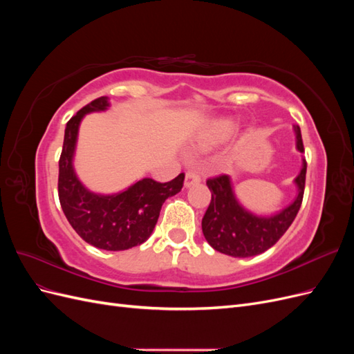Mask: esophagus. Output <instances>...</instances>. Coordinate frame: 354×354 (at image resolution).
Wrapping results in <instances>:
<instances>
[{
    "label": "esophagus",
    "mask_w": 354,
    "mask_h": 354,
    "mask_svg": "<svg viewBox=\"0 0 354 354\" xmlns=\"http://www.w3.org/2000/svg\"><path fill=\"white\" fill-rule=\"evenodd\" d=\"M199 181H201V177H199L196 173H194V171H189V173H187L186 177H185V187L189 189V187H192V186L198 185Z\"/></svg>",
    "instance_id": "esophagus-1"
}]
</instances>
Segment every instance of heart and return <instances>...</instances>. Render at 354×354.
Here are the masks:
<instances>
[{"mask_svg": "<svg viewBox=\"0 0 354 354\" xmlns=\"http://www.w3.org/2000/svg\"><path fill=\"white\" fill-rule=\"evenodd\" d=\"M234 124L233 120H217L214 121L211 125H208L207 130H203L199 137L196 138L195 147L201 149V151H209L212 147H217L221 143H224L234 131Z\"/></svg>", "mask_w": 354, "mask_h": 354, "instance_id": "1", "label": "heart"}]
</instances>
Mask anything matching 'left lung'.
Masks as SVG:
<instances>
[{
    "mask_svg": "<svg viewBox=\"0 0 354 354\" xmlns=\"http://www.w3.org/2000/svg\"><path fill=\"white\" fill-rule=\"evenodd\" d=\"M295 147L304 152L301 130L294 125ZM306 159L301 158V169L294 178L297 195L294 201L273 214H255L245 208L234 194L232 177L220 176L209 178L207 186L211 192V203L202 218V232L214 250L230 257H254L267 251L281 239L291 226L301 207L306 185Z\"/></svg>",
    "mask_w": 354,
    "mask_h": 354,
    "instance_id": "1",
    "label": "left lung"
}]
</instances>
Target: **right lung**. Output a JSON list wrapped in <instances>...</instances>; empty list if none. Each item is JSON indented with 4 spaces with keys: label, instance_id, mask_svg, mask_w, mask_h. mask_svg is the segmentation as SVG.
<instances>
[{
    "label": "right lung",
    "instance_id": "obj_1",
    "mask_svg": "<svg viewBox=\"0 0 354 354\" xmlns=\"http://www.w3.org/2000/svg\"><path fill=\"white\" fill-rule=\"evenodd\" d=\"M109 106V97L95 99L66 124L59 160V199L71 226L85 242L99 250L124 251L149 239L162 203L181 190L185 174L168 183L146 177L111 195L85 186L73 165L80 125L85 115L104 112Z\"/></svg>",
    "mask_w": 354,
    "mask_h": 354
}]
</instances>
